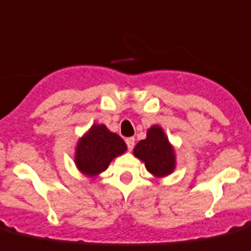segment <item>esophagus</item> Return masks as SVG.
Here are the masks:
<instances>
[{"mask_svg": "<svg viewBox=\"0 0 251 251\" xmlns=\"http://www.w3.org/2000/svg\"><path fill=\"white\" fill-rule=\"evenodd\" d=\"M134 138L133 137H129V138H127V140H126V143H127V146H128V150H132L134 147Z\"/></svg>", "mask_w": 251, "mask_h": 251, "instance_id": "1", "label": "esophagus"}]
</instances>
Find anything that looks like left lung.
<instances>
[{
	"instance_id": "left-lung-1",
	"label": "left lung",
	"mask_w": 251,
	"mask_h": 251,
	"mask_svg": "<svg viewBox=\"0 0 251 251\" xmlns=\"http://www.w3.org/2000/svg\"><path fill=\"white\" fill-rule=\"evenodd\" d=\"M133 155L145 162L147 171L156 177L168 176L176 168L174 147L157 124L149 128L146 138L134 147Z\"/></svg>"
}]
</instances>
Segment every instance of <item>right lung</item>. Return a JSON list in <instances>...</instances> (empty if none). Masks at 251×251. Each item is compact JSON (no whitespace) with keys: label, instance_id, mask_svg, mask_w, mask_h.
I'll use <instances>...</instances> for the list:
<instances>
[{"label":"right lung","instance_id":"obj_1","mask_svg":"<svg viewBox=\"0 0 251 251\" xmlns=\"http://www.w3.org/2000/svg\"><path fill=\"white\" fill-rule=\"evenodd\" d=\"M126 151L127 145L122 137L110 132L104 124H93L77 142L75 165L83 175L98 176Z\"/></svg>","mask_w":251,"mask_h":251}]
</instances>
